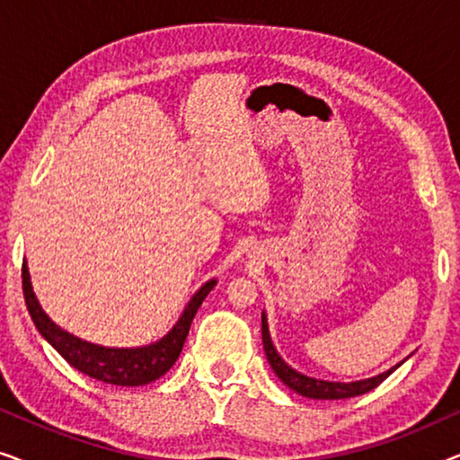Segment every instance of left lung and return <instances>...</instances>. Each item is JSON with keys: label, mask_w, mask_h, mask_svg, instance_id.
I'll list each match as a JSON object with an SVG mask.
<instances>
[{"label": "left lung", "mask_w": 460, "mask_h": 460, "mask_svg": "<svg viewBox=\"0 0 460 460\" xmlns=\"http://www.w3.org/2000/svg\"><path fill=\"white\" fill-rule=\"evenodd\" d=\"M261 339H263V349H266V358L270 362V367L276 373V376L301 395L312 400H343V398H356V395H362L375 389L379 383L387 379L389 375L394 373L400 364H395L385 373L373 376V379H364V381H354V383H339V381H323V379H314V376L301 375L297 370L288 367V364L282 360L279 356V351L272 345V339H270V331H268V320L266 314H261Z\"/></svg>", "instance_id": "left-lung-1"}]
</instances>
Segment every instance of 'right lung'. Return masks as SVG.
<instances>
[{
    "label": "right lung",
    "instance_id": "add662e5",
    "mask_svg": "<svg viewBox=\"0 0 460 460\" xmlns=\"http://www.w3.org/2000/svg\"><path fill=\"white\" fill-rule=\"evenodd\" d=\"M216 287V279L205 282L203 287L194 293V297L188 301L184 314H181L178 323L172 331L167 332L161 341L153 345H144V348H104L84 339L71 335L58 324H54L46 312L41 310L40 301H37L33 287H31V276L27 261L22 263V291L24 301H27L29 314L33 318L37 331L48 339V343L71 364L79 373H84L92 379L111 383V385L121 387H137L153 383L167 373L178 360L181 348L190 331L194 314L199 312L211 288Z\"/></svg>",
    "mask_w": 460,
    "mask_h": 460
}]
</instances>
